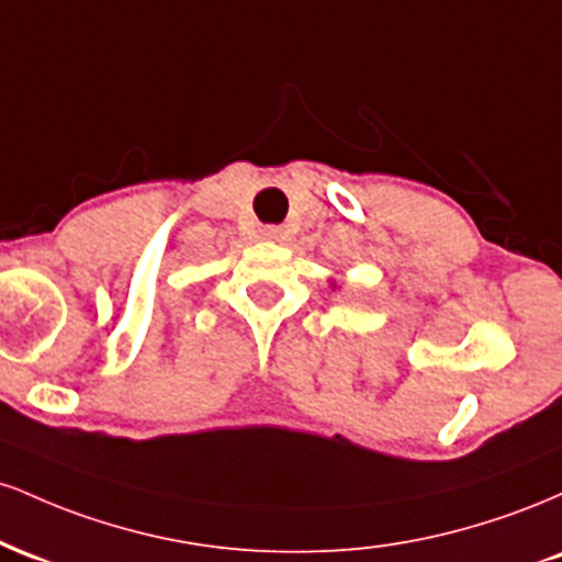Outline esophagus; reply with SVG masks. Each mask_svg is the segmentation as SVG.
<instances>
[{
	"label": "esophagus",
	"mask_w": 562,
	"mask_h": 562,
	"mask_svg": "<svg viewBox=\"0 0 562 562\" xmlns=\"http://www.w3.org/2000/svg\"><path fill=\"white\" fill-rule=\"evenodd\" d=\"M261 237L263 240H282V237H285V232H282L280 227H263L261 229Z\"/></svg>",
	"instance_id": "obj_1"
}]
</instances>
